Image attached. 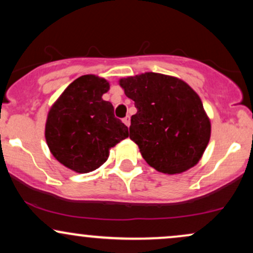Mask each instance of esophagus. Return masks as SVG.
I'll return each mask as SVG.
<instances>
[{
  "label": "esophagus",
  "instance_id": "34e87169",
  "mask_svg": "<svg viewBox=\"0 0 253 253\" xmlns=\"http://www.w3.org/2000/svg\"><path fill=\"white\" fill-rule=\"evenodd\" d=\"M123 121H124V124L126 125L127 127H129V125H130V118L129 117H126Z\"/></svg>",
  "mask_w": 253,
  "mask_h": 253
}]
</instances>
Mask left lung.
Returning <instances> with one entry per match:
<instances>
[{
  "label": "left lung",
  "mask_w": 253,
  "mask_h": 253,
  "mask_svg": "<svg viewBox=\"0 0 253 253\" xmlns=\"http://www.w3.org/2000/svg\"><path fill=\"white\" fill-rule=\"evenodd\" d=\"M120 86L134 101L129 138L146 163L175 175L195 167L211 139V121L199 95L169 75L145 72L121 78Z\"/></svg>",
  "instance_id": "left-lung-1"
}]
</instances>
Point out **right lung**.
<instances>
[{
  "instance_id": "right-lung-1",
  "label": "right lung",
  "mask_w": 253,
  "mask_h": 253,
  "mask_svg": "<svg viewBox=\"0 0 253 253\" xmlns=\"http://www.w3.org/2000/svg\"><path fill=\"white\" fill-rule=\"evenodd\" d=\"M109 82L95 75L75 80L52 104L45 139L54 158L78 173L96 170L109 150L128 136V128L114 117L113 104L102 95Z\"/></svg>"
}]
</instances>
